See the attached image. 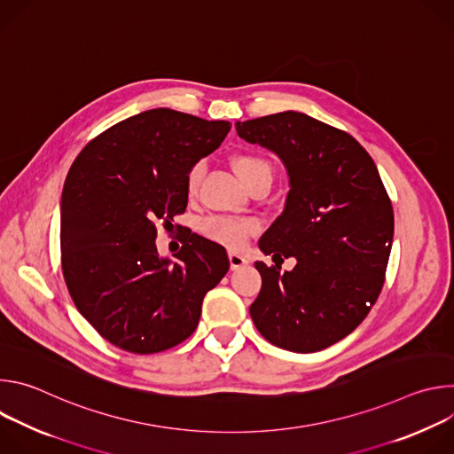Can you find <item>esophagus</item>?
Instances as JSON below:
<instances>
[{
    "instance_id": "34e87169",
    "label": "esophagus",
    "mask_w": 454,
    "mask_h": 454,
    "mask_svg": "<svg viewBox=\"0 0 454 454\" xmlns=\"http://www.w3.org/2000/svg\"><path fill=\"white\" fill-rule=\"evenodd\" d=\"M228 258H230V268L231 270H239V268H242L249 262L247 256L244 253H239V251H230Z\"/></svg>"
}]
</instances>
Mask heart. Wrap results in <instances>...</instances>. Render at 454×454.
Returning a JSON list of instances; mask_svg holds the SVG:
<instances>
[{"label":"heart","mask_w":454,"mask_h":454,"mask_svg":"<svg viewBox=\"0 0 454 454\" xmlns=\"http://www.w3.org/2000/svg\"><path fill=\"white\" fill-rule=\"evenodd\" d=\"M233 168L237 176L244 181L246 186H249L253 181L261 179V177H270L273 176L271 163L262 158L261 154L254 153H240L233 156L231 160ZM205 172V165L201 161L193 163L184 177L186 184V193L190 198H193L198 193L201 177ZM258 230H261V223L251 217H224V215H214L203 224V231L208 239L221 242L230 247H240L249 237H253Z\"/></svg>","instance_id":"heart-1"}]
</instances>
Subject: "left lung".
<instances>
[{
	"instance_id": "1",
	"label": "left lung",
	"mask_w": 454,
	"mask_h": 454,
	"mask_svg": "<svg viewBox=\"0 0 454 454\" xmlns=\"http://www.w3.org/2000/svg\"><path fill=\"white\" fill-rule=\"evenodd\" d=\"M237 133L284 161L282 215L258 240L275 266L254 262L262 289L254 327L291 352H317L348 336L377 301L394 240V208L370 154L348 133L284 111L237 121ZM294 255L293 272L278 257Z\"/></svg>"
}]
</instances>
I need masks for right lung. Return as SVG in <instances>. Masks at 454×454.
Returning <instances> with one entry per match:
<instances>
[{"label": "right lung", "instance_id": "add662e5", "mask_svg": "<svg viewBox=\"0 0 454 454\" xmlns=\"http://www.w3.org/2000/svg\"><path fill=\"white\" fill-rule=\"evenodd\" d=\"M231 123L160 107L95 137L74 161L60 200V266L70 296L114 347L156 354L196 331L205 294L230 270L226 249L192 233L161 258L156 226L186 208L188 168Z\"/></svg>", "mask_w": 454, "mask_h": 454}]
</instances>
